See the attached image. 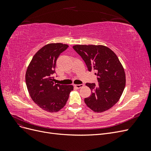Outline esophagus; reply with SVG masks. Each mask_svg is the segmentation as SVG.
Returning <instances> with one entry per match:
<instances>
[{
    "label": "esophagus",
    "mask_w": 151,
    "mask_h": 151,
    "mask_svg": "<svg viewBox=\"0 0 151 151\" xmlns=\"http://www.w3.org/2000/svg\"><path fill=\"white\" fill-rule=\"evenodd\" d=\"M84 86V84H77V85H74V88L76 89H80L81 88H83Z\"/></svg>",
    "instance_id": "1"
}]
</instances>
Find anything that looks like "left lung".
I'll list each match as a JSON object with an SVG mask.
<instances>
[{
	"label": "left lung",
	"instance_id": "1",
	"mask_svg": "<svg viewBox=\"0 0 151 151\" xmlns=\"http://www.w3.org/2000/svg\"><path fill=\"white\" fill-rule=\"evenodd\" d=\"M86 63L89 71L94 70L98 84L87 83L91 89L84 102L93 111L101 113L113 106L125 87V74L119 59L111 50L103 45L73 47Z\"/></svg>",
	"mask_w": 151,
	"mask_h": 151
}]
</instances>
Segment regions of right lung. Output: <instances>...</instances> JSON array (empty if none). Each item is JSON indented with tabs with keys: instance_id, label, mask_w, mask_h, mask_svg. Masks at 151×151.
I'll return each instance as SVG.
<instances>
[{
	"instance_id": "add662e5",
	"label": "right lung",
	"mask_w": 151,
	"mask_h": 151,
	"mask_svg": "<svg viewBox=\"0 0 151 151\" xmlns=\"http://www.w3.org/2000/svg\"><path fill=\"white\" fill-rule=\"evenodd\" d=\"M68 47L62 43L45 45L36 53L27 68L26 83L31 99L39 107L49 112H57L65 106L73 90L72 85L54 83L59 55Z\"/></svg>"
}]
</instances>
